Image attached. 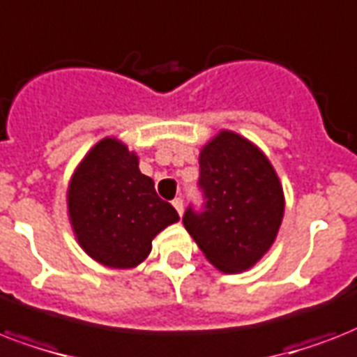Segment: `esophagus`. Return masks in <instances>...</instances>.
I'll return each instance as SVG.
<instances>
[{"instance_id":"esophagus-1","label":"esophagus","mask_w":357,"mask_h":357,"mask_svg":"<svg viewBox=\"0 0 357 357\" xmlns=\"http://www.w3.org/2000/svg\"><path fill=\"white\" fill-rule=\"evenodd\" d=\"M173 206H175V210L178 212V214H182V210H184V203H182L181 197L173 199Z\"/></svg>"}]
</instances>
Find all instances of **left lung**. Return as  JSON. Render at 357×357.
Listing matches in <instances>:
<instances>
[{
    "mask_svg": "<svg viewBox=\"0 0 357 357\" xmlns=\"http://www.w3.org/2000/svg\"><path fill=\"white\" fill-rule=\"evenodd\" d=\"M203 210L188 206L184 227L218 270L244 272L272 248L283 220L278 173L261 149L222 130L201 149Z\"/></svg>",
    "mask_w": 357,
    "mask_h": 357,
    "instance_id": "8db88e82",
    "label": "left lung"
}]
</instances>
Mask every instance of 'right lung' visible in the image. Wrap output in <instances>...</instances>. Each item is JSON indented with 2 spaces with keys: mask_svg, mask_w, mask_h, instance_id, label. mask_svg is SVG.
Wrapping results in <instances>:
<instances>
[{
  "mask_svg": "<svg viewBox=\"0 0 357 357\" xmlns=\"http://www.w3.org/2000/svg\"><path fill=\"white\" fill-rule=\"evenodd\" d=\"M68 218L82 250L107 268H134L147 259L153 238L178 222L162 201L154 181L139 171V160L123 141L104 137L74 171Z\"/></svg>",
  "mask_w": 357,
  "mask_h": 357,
  "instance_id": "obj_1",
  "label": "right lung"
}]
</instances>
